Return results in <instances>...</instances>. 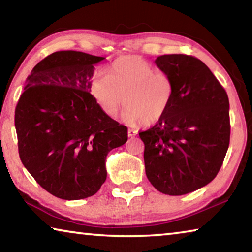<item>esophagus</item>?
<instances>
[{
  "label": "esophagus",
  "mask_w": 252,
  "mask_h": 252,
  "mask_svg": "<svg viewBox=\"0 0 252 252\" xmlns=\"http://www.w3.org/2000/svg\"><path fill=\"white\" fill-rule=\"evenodd\" d=\"M136 134H138V130H134V129L127 130V135H129V138H134Z\"/></svg>",
  "instance_id": "1"
}]
</instances>
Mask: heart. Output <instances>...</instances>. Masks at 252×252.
Instances as JSON below:
<instances>
[{"label":"heart","instance_id":"1","mask_svg":"<svg viewBox=\"0 0 252 252\" xmlns=\"http://www.w3.org/2000/svg\"><path fill=\"white\" fill-rule=\"evenodd\" d=\"M91 93L108 116L116 117L125 102L126 121L150 125L163 117L171 105L174 84L171 76L157 71L147 60L127 57L117 60L108 75H96Z\"/></svg>","mask_w":252,"mask_h":252}]
</instances>
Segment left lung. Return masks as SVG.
I'll return each instance as SVG.
<instances>
[{"instance_id":"left-lung-1","label":"left lung","mask_w":252,"mask_h":252,"mask_svg":"<svg viewBox=\"0 0 252 252\" xmlns=\"http://www.w3.org/2000/svg\"><path fill=\"white\" fill-rule=\"evenodd\" d=\"M156 64L171 76L174 96L157 125L139 133L146 174L160 192L182 195L207 186L223 163L229 99L210 69L192 55L164 54Z\"/></svg>"}]
</instances>
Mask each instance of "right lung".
Listing matches in <instances>:
<instances>
[{
  "label": "right lung",
  "mask_w": 252,
  "mask_h": 252,
  "mask_svg": "<svg viewBox=\"0 0 252 252\" xmlns=\"http://www.w3.org/2000/svg\"><path fill=\"white\" fill-rule=\"evenodd\" d=\"M103 59L79 51L48 55L33 67L16 104L20 159L60 199L95 194L106 179V156L127 140V127L90 93L94 64Z\"/></svg>",
  "instance_id": "right-lung-1"
}]
</instances>
